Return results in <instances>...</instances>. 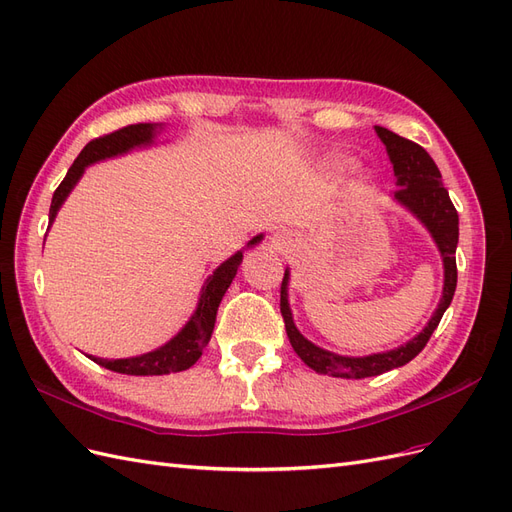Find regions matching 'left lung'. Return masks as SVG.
<instances>
[{
    "label": "left lung",
    "mask_w": 512,
    "mask_h": 512,
    "mask_svg": "<svg viewBox=\"0 0 512 512\" xmlns=\"http://www.w3.org/2000/svg\"><path fill=\"white\" fill-rule=\"evenodd\" d=\"M374 129L378 138L383 140L387 155L393 163L395 185H398V191L393 193V197L427 227V232L432 234L438 251L442 255L444 287H442L440 304L432 315L430 323H427L415 338L387 353H374L368 357H342L321 349L317 344H312L298 332V327H295L291 317L289 300H287L289 270H285L283 285H280V312H283L285 329H287L293 351L300 355V359L308 368H312L319 374H329L338 378L378 376L408 364L410 359H415L425 349L427 340L432 338L434 329L438 327L444 310L449 308L457 287L455 249L459 240V217L449 197V191L442 185L438 166L434 163V159L427 155L423 146L393 134V131L385 127L376 125Z\"/></svg>",
    "instance_id": "left-lung-1"
}]
</instances>
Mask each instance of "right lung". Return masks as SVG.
I'll use <instances>...</instances> for the list:
<instances>
[{"label": "right lung", "instance_id": "1", "mask_svg": "<svg viewBox=\"0 0 512 512\" xmlns=\"http://www.w3.org/2000/svg\"><path fill=\"white\" fill-rule=\"evenodd\" d=\"M159 127L161 125H153V123L127 125L123 129L112 131V134L91 140L85 148H82L80 155L72 163V168L61 180L57 191L53 193L51 212H48V223L55 221L57 210L65 202V197L70 195V191L74 189V185L78 183L87 166H91V163H95V161L123 155L136 146L153 144L155 131ZM259 240H261V236H255L249 242V246L257 244ZM240 263H242V251H238L227 261H223L221 266L208 276L206 285L202 287L200 304H197L193 317L170 342L159 346V349H155L151 353H144L140 357H127V359H102V357H91V355L89 357L95 361V364H100L102 368H108V370L119 372V374H131V376H159V374L183 372V370L191 368L195 361L202 357V351L206 349V344L212 336L214 321H217L219 304L223 300L227 287L232 285Z\"/></svg>", "mask_w": 512, "mask_h": 512}]
</instances>
